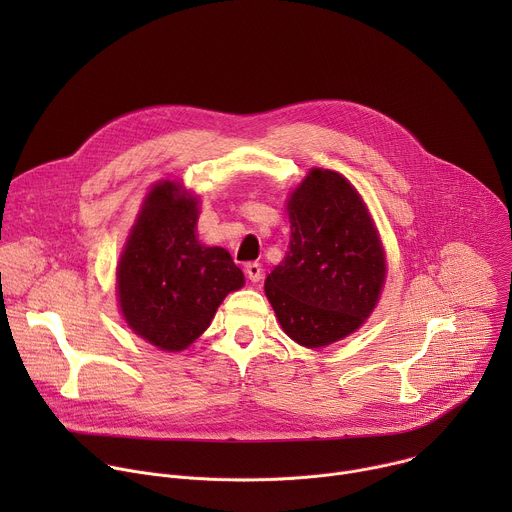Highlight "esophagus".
Instances as JSON below:
<instances>
[{
	"instance_id": "1",
	"label": "esophagus",
	"mask_w": 512,
	"mask_h": 512,
	"mask_svg": "<svg viewBox=\"0 0 512 512\" xmlns=\"http://www.w3.org/2000/svg\"><path fill=\"white\" fill-rule=\"evenodd\" d=\"M245 273H247V277H249L253 283H257V281H261V277H263V267H261V263L251 261V263L245 265Z\"/></svg>"
}]
</instances>
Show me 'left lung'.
I'll return each mask as SVG.
<instances>
[{
    "label": "left lung",
    "mask_w": 512,
    "mask_h": 512,
    "mask_svg": "<svg viewBox=\"0 0 512 512\" xmlns=\"http://www.w3.org/2000/svg\"><path fill=\"white\" fill-rule=\"evenodd\" d=\"M289 251L265 279L285 334L318 348L354 332L373 312L385 257L358 192L336 172L312 170L287 204Z\"/></svg>",
    "instance_id": "1"
}]
</instances>
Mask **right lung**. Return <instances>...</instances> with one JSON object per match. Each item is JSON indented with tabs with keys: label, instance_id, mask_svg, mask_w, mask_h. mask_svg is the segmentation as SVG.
<instances>
[{
	"label": "right lung",
	"instance_id": "obj_1",
	"mask_svg": "<svg viewBox=\"0 0 512 512\" xmlns=\"http://www.w3.org/2000/svg\"><path fill=\"white\" fill-rule=\"evenodd\" d=\"M158 184L145 198L117 267L119 304L127 324L162 350L192 344L243 271L223 247L196 239V198Z\"/></svg>",
	"mask_w": 512,
	"mask_h": 512
}]
</instances>
